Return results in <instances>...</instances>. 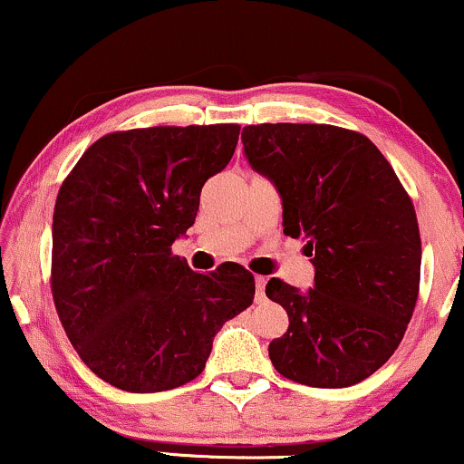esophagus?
Listing matches in <instances>:
<instances>
[{
	"mask_svg": "<svg viewBox=\"0 0 464 464\" xmlns=\"http://www.w3.org/2000/svg\"><path fill=\"white\" fill-rule=\"evenodd\" d=\"M264 287H266V276L257 275V276H256V294H257V300L264 298Z\"/></svg>",
	"mask_w": 464,
	"mask_h": 464,
	"instance_id": "34e87169",
	"label": "esophagus"
}]
</instances>
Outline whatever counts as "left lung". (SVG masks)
<instances>
[{"label":"left lung","instance_id":"obj_1","mask_svg":"<svg viewBox=\"0 0 464 464\" xmlns=\"http://www.w3.org/2000/svg\"><path fill=\"white\" fill-rule=\"evenodd\" d=\"M249 164L284 200V232L304 238L309 292L270 279L290 317L270 341L275 369L313 388H347L388 362L420 292L416 208L390 161L360 131L326 123L243 128Z\"/></svg>","mask_w":464,"mask_h":464}]
</instances>
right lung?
<instances>
[{"mask_svg":"<svg viewBox=\"0 0 464 464\" xmlns=\"http://www.w3.org/2000/svg\"><path fill=\"white\" fill-rule=\"evenodd\" d=\"M238 131L237 123L112 131L59 188L53 300L78 356L114 388L161 392L196 379L213 336L254 303V275L240 264L202 275L172 256Z\"/></svg>","mask_w":464,"mask_h":464,"instance_id":"add662e5","label":"right lung"}]
</instances>
